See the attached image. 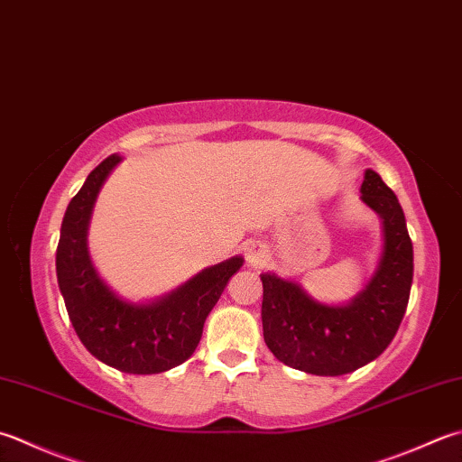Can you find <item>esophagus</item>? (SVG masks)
I'll return each mask as SVG.
<instances>
[{"label":"esophagus","instance_id":"obj_1","mask_svg":"<svg viewBox=\"0 0 462 462\" xmlns=\"http://www.w3.org/2000/svg\"><path fill=\"white\" fill-rule=\"evenodd\" d=\"M244 256H246V262L250 266L260 268L266 262L268 252L264 246H262V244H250V246L244 248Z\"/></svg>","mask_w":462,"mask_h":462}]
</instances>
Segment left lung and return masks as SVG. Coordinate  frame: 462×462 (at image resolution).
<instances>
[{
	"mask_svg": "<svg viewBox=\"0 0 462 462\" xmlns=\"http://www.w3.org/2000/svg\"><path fill=\"white\" fill-rule=\"evenodd\" d=\"M363 200L381 214L384 252L366 291L348 306H324L300 286L262 274V328L270 352L296 370L340 376L365 366L391 345L409 304L412 242L399 198L383 178L366 170Z\"/></svg>",
	"mask_w": 462,
	"mask_h": 462,
	"instance_id": "8db88e82",
	"label": "left lung"
}]
</instances>
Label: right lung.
<instances>
[{
	"instance_id": "right-lung-1",
	"label": "right lung",
	"mask_w": 462,
	"mask_h": 462,
	"mask_svg": "<svg viewBox=\"0 0 462 462\" xmlns=\"http://www.w3.org/2000/svg\"><path fill=\"white\" fill-rule=\"evenodd\" d=\"M117 162L114 153L97 164L68 204L56 252L58 284L81 345L97 360L122 373L156 374L194 355L208 312L244 260L236 256L204 270L156 304L122 302L96 274L86 246L99 186Z\"/></svg>"
}]
</instances>
